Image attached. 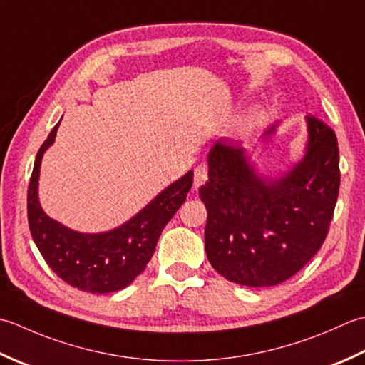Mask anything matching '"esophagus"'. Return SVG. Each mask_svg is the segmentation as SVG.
Instances as JSON below:
<instances>
[{"instance_id": "34e87169", "label": "esophagus", "mask_w": 365, "mask_h": 365, "mask_svg": "<svg viewBox=\"0 0 365 365\" xmlns=\"http://www.w3.org/2000/svg\"><path fill=\"white\" fill-rule=\"evenodd\" d=\"M206 180H207V165L206 163H200V165L193 170V189L197 190Z\"/></svg>"}]
</instances>
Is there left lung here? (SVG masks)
Returning <instances> with one entry per match:
<instances>
[{
    "instance_id": "1",
    "label": "left lung",
    "mask_w": 365,
    "mask_h": 365,
    "mask_svg": "<svg viewBox=\"0 0 365 365\" xmlns=\"http://www.w3.org/2000/svg\"><path fill=\"white\" fill-rule=\"evenodd\" d=\"M307 129L306 155L279 180L259 178L244 148L225 140L207 155L210 180L198 190L207 210L205 249L214 269L233 284H282L328 236L340 185L337 137L312 115Z\"/></svg>"
}]
</instances>
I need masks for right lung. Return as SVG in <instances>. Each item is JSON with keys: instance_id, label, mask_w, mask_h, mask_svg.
Instances as JSON below:
<instances>
[{"instance_id": "obj_1", "label": "right lung", "mask_w": 365, "mask_h": 365, "mask_svg": "<svg viewBox=\"0 0 365 365\" xmlns=\"http://www.w3.org/2000/svg\"><path fill=\"white\" fill-rule=\"evenodd\" d=\"M59 123L37 151L28 185V224L33 240L59 279L88 293H113L130 285L146 269L162 230L185 202L193 172L159 193L143 211L120 228L86 235L66 228L42 211L37 181L42 155L53 143Z\"/></svg>"}]
</instances>
